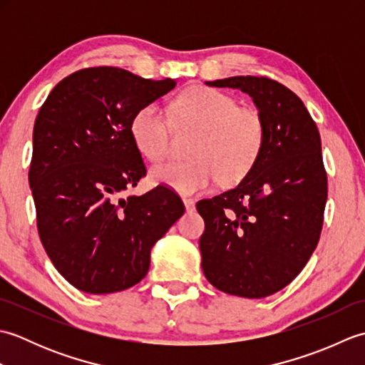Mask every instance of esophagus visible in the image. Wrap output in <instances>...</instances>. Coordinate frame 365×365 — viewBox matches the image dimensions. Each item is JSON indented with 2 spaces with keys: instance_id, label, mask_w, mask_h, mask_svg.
<instances>
[{
  "instance_id": "obj_1",
  "label": "esophagus",
  "mask_w": 365,
  "mask_h": 365,
  "mask_svg": "<svg viewBox=\"0 0 365 365\" xmlns=\"http://www.w3.org/2000/svg\"><path fill=\"white\" fill-rule=\"evenodd\" d=\"M183 204H185V208H187V212H192L196 208V202L195 199H190V197H183Z\"/></svg>"
}]
</instances>
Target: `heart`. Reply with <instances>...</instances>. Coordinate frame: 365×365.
I'll list each match as a JSON object with an SVG mask.
<instances>
[{
	"instance_id": "obj_1",
	"label": "heart",
	"mask_w": 365,
	"mask_h": 365,
	"mask_svg": "<svg viewBox=\"0 0 365 365\" xmlns=\"http://www.w3.org/2000/svg\"><path fill=\"white\" fill-rule=\"evenodd\" d=\"M174 113L182 127L197 130L190 145L188 161H173L152 169L155 183L182 195H199L220 180L235 185L259 161L267 139L262 115L252 108H240L222 91L192 86L174 100ZM130 135L145 160L160 163L169 153L170 127L163 108L139 106L130 120Z\"/></svg>"
}]
</instances>
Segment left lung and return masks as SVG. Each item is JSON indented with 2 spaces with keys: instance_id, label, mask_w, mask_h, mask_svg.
<instances>
[{
  "instance_id": "8db88e82",
  "label": "left lung",
  "mask_w": 365,
  "mask_h": 365,
  "mask_svg": "<svg viewBox=\"0 0 365 365\" xmlns=\"http://www.w3.org/2000/svg\"><path fill=\"white\" fill-rule=\"evenodd\" d=\"M252 97L265 122L259 161L235 188L199 200L204 274L216 289L265 298L306 267L320 240L328 199L322 139L301 98L267 76L207 81Z\"/></svg>"
}]
</instances>
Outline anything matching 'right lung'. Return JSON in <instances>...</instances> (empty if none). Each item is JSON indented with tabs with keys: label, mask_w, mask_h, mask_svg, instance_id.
<instances>
[{
	"label": "right lung",
	"mask_w": 365,
	"mask_h": 365,
	"mask_svg": "<svg viewBox=\"0 0 365 365\" xmlns=\"http://www.w3.org/2000/svg\"><path fill=\"white\" fill-rule=\"evenodd\" d=\"M174 86L119 67L81 68L54 86L37 114L29 185L38 237L54 268L81 292L138 284L152 246L185 212L160 185L122 197L147 173L130 120Z\"/></svg>",
	"instance_id": "add662e5"
}]
</instances>
